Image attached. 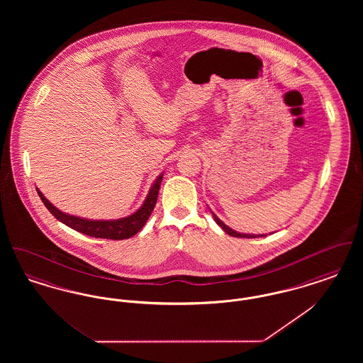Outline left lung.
Listing matches in <instances>:
<instances>
[{
	"label": "left lung",
	"instance_id": "left-lung-1",
	"mask_svg": "<svg viewBox=\"0 0 363 363\" xmlns=\"http://www.w3.org/2000/svg\"><path fill=\"white\" fill-rule=\"evenodd\" d=\"M209 211H211V213H212V216H213V220L218 223V225L227 233L228 235H231V237H237V238H259V237H265L267 234H246V233H238V231H235V230H233L231 227H228V225H225V222H222L213 212H212V209L211 208H208Z\"/></svg>",
	"mask_w": 363,
	"mask_h": 363
}]
</instances>
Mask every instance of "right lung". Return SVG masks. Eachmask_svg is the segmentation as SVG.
Segmentation results:
<instances>
[{
	"label": "right lung",
	"instance_id": "right-lung-1",
	"mask_svg": "<svg viewBox=\"0 0 363 363\" xmlns=\"http://www.w3.org/2000/svg\"><path fill=\"white\" fill-rule=\"evenodd\" d=\"M163 179V173L156 177L154 184L148 190V194L143 204L140 206L138 211H135L132 215L120 218V219H110V220H94V219H86L80 216H74L67 212H62L61 209L54 207L52 203L45 197V194L36 188V191L43 201L46 208L52 212L54 218L60 220L61 223L68 225L70 228L83 233L94 238H106V240H126L133 235H136L138 231L147 223L148 218L151 216L154 208H155L157 194L160 189V184Z\"/></svg>",
	"mask_w": 363,
	"mask_h": 363
}]
</instances>
